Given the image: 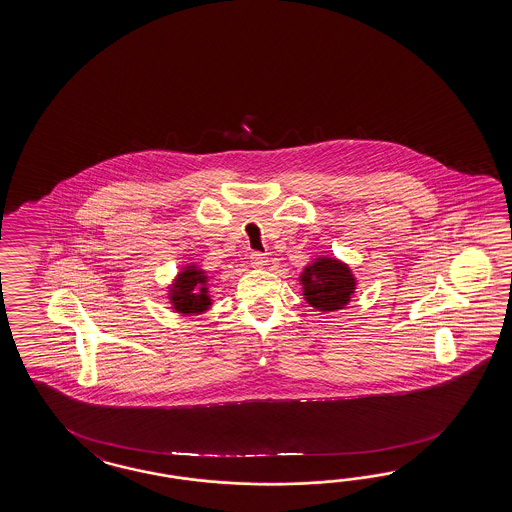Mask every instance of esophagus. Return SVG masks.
I'll return each instance as SVG.
<instances>
[{"instance_id": "1", "label": "esophagus", "mask_w": 512, "mask_h": 512, "mask_svg": "<svg viewBox=\"0 0 512 512\" xmlns=\"http://www.w3.org/2000/svg\"><path fill=\"white\" fill-rule=\"evenodd\" d=\"M250 259L251 266H253V268H264V266H266V262H268V257H266L264 253H261V251H253Z\"/></svg>"}]
</instances>
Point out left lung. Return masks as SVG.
I'll use <instances>...</instances> for the list:
<instances>
[{
  "label": "left lung",
  "mask_w": 512,
  "mask_h": 512,
  "mask_svg": "<svg viewBox=\"0 0 512 512\" xmlns=\"http://www.w3.org/2000/svg\"><path fill=\"white\" fill-rule=\"evenodd\" d=\"M300 285L303 298L314 311L335 312L349 305L357 288V277L346 262L320 255L303 268Z\"/></svg>",
  "instance_id": "obj_1"
}]
</instances>
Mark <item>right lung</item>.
Wrapping results in <instances>:
<instances>
[{"mask_svg":"<svg viewBox=\"0 0 512 512\" xmlns=\"http://www.w3.org/2000/svg\"><path fill=\"white\" fill-rule=\"evenodd\" d=\"M211 279L212 275L207 274L200 264H183L174 281L168 285L170 307L183 316L205 314L212 307V298L209 294Z\"/></svg>","mask_w":512,"mask_h":512,"instance_id":"add662e5","label":"right lung"}]
</instances>
